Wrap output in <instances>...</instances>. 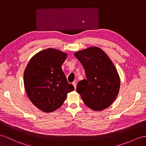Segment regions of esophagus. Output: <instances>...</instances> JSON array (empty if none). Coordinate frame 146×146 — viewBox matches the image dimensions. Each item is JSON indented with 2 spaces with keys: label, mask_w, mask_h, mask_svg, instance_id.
I'll use <instances>...</instances> for the list:
<instances>
[{
  "label": "esophagus",
  "mask_w": 146,
  "mask_h": 146,
  "mask_svg": "<svg viewBox=\"0 0 146 146\" xmlns=\"http://www.w3.org/2000/svg\"><path fill=\"white\" fill-rule=\"evenodd\" d=\"M72 84L73 85L74 88L76 89V81H73V83H72Z\"/></svg>",
  "instance_id": "1"
}]
</instances>
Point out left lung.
Listing matches in <instances>:
<instances>
[{
  "instance_id": "left-lung-1",
  "label": "left lung",
  "mask_w": 146,
  "mask_h": 146,
  "mask_svg": "<svg viewBox=\"0 0 146 146\" xmlns=\"http://www.w3.org/2000/svg\"><path fill=\"white\" fill-rule=\"evenodd\" d=\"M86 79L78 83L76 91L90 109L99 111L109 107L118 94L120 81L109 57L97 47L76 52Z\"/></svg>"
}]
</instances>
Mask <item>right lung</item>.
<instances>
[{
  "mask_svg": "<svg viewBox=\"0 0 146 146\" xmlns=\"http://www.w3.org/2000/svg\"><path fill=\"white\" fill-rule=\"evenodd\" d=\"M66 54L47 48L29 60L24 73V85L31 102L40 110L52 112L60 107L74 90L62 69Z\"/></svg>",
  "mask_w": 146,
  "mask_h": 146,
  "instance_id": "1",
  "label": "right lung"
}]
</instances>
